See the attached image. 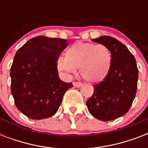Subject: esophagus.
I'll return each mask as SVG.
<instances>
[{
	"mask_svg": "<svg viewBox=\"0 0 148 148\" xmlns=\"http://www.w3.org/2000/svg\"><path fill=\"white\" fill-rule=\"evenodd\" d=\"M73 85H74L75 88H80V87L82 86V84H81V82H74V83H73Z\"/></svg>",
	"mask_w": 148,
	"mask_h": 148,
	"instance_id": "esophagus-1",
	"label": "esophagus"
}]
</instances>
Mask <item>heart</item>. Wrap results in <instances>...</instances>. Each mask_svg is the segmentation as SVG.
<instances>
[{
    "instance_id": "b5f03b06",
    "label": "heart",
    "mask_w": 148,
    "mask_h": 148,
    "mask_svg": "<svg viewBox=\"0 0 148 148\" xmlns=\"http://www.w3.org/2000/svg\"><path fill=\"white\" fill-rule=\"evenodd\" d=\"M113 55L109 47L95 43H75L64 52V58H59L57 66L65 74L79 73L85 81L98 83L107 77L111 69Z\"/></svg>"
}]
</instances>
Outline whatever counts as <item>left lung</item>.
Returning <instances> with one entry per match:
<instances>
[{
    "label": "left lung",
    "instance_id": "1",
    "mask_svg": "<svg viewBox=\"0 0 148 148\" xmlns=\"http://www.w3.org/2000/svg\"><path fill=\"white\" fill-rule=\"evenodd\" d=\"M92 41L109 47L113 62L107 77L93 85L94 94L86 104L95 118L108 121L124 115L131 108L137 92L138 69L133 54L117 39L102 36Z\"/></svg>",
    "mask_w": 148,
    "mask_h": 148
}]
</instances>
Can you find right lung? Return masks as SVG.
I'll use <instances>...</instances> for the list:
<instances>
[{"mask_svg": "<svg viewBox=\"0 0 148 148\" xmlns=\"http://www.w3.org/2000/svg\"><path fill=\"white\" fill-rule=\"evenodd\" d=\"M67 46V40L38 36L15 54L10 67L11 94L17 109L31 119L53 116L71 83L58 76L57 60Z\"/></svg>", "mask_w": 148, "mask_h": 148, "instance_id": "add662e5", "label": "right lung"}]
</instances>
